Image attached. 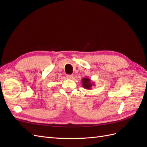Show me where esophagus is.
Listing matches in <instances>:
<instances>
[{"mask_svg":"<svg viewBox=\"0 0 147 147\" xmlns=\"http://www.w3.org/2000/svg\"><path fill=\"white\" fill-rule=\"evenodd\" d=\"M67 77L69 79H72L74 77V75H67Z\"/></svg>","mask_w":147,"mask_h":147,"instance_id":"obj_1","label":"esophagus"}]
</instances>
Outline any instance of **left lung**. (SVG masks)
<instances>
[{
    "label": "left lung",
    "mask_w": 147,
    "mask_h": 147,
    "mask_svg": "<svg viewBox=\"0 0 147 147\" xmlns=\"http://www.w3.org/2000/svg\"><path fill=\"white\" fill-rule=\"evenodd\" d=\"M82 82L83 87L86 90H91L92 87L95 86L94 82H91V79L88 78H83L82 80Z\"/></svg>",
    "instance_id": "1"
}]
</instances>
